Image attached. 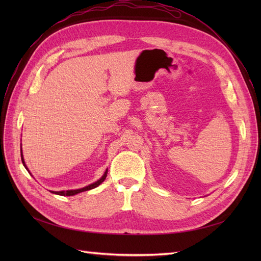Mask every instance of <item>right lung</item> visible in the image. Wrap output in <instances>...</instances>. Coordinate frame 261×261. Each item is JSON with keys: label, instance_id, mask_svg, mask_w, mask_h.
Listing matches in <instances>:
<instances>
[{"label": "right lung", "instance_id": "1", "mask_svg": "<svg viewBox=\"0 0 261 261\" xmlns=\"http://www.w3.org/2000/svg\"><path fill=\"white\" fill-rule=\"evenodd\" d=\"M20 155H21V161H22L23 167H25V168H26V170L29 172V170H28V168H27V165H26L25 161H23L22 150H20ZM107 174H108V169L106 170L105 174L102 175V176H101L97 181H94V183H92V184H90V185H88V186L83 187V188H80V189H70V191H61V192H51V193H53V194H57V195H61V196H74V195H77V194H80V193H82V192L89 191V189H93V188L98 187V186L102 183V181H103V180L106 179Z\"/></svg>", "mask_w": 261, "mask_h": 261}]
</instances>
